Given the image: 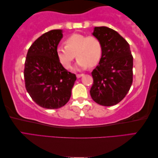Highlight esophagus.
I'll list each match as a JSON object with an SVG mask.
<instances>
[{"label":"esophagus","instance_id":"1","mask_svg":"<svg viewBox=\"0 0 158 158\" xmlns=\"http://www.w3.org/2000/svg\"><path fill=\"white\" fill-rule=\"evenodd\" d=\"M82 76H83V74H77L76 75V77H77V78H79V77H82Z\"/></svg>","mask_w":158,"mask_h":158}]
</instances>
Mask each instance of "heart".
I'll return each instance as SVG.
<instances>
[{
	"label": "heart",
	"instance_id": "heart-1",
	"mask_svg": "<svg viewBox=\"0 0 158 158\" xmlns=\"http://www.w3.org/2000/svg\"><path fill=\"white\" fill-rule=\"evenodd\" d=\"M64 44L65 46L56 48V55L65 69L71 68L76 55L77 66L81 69L95 66L102 59V43L96 36L74 33L66 38Z\"/></svg>",
	"mask_w": 158,
	"mask_h": 158
}]
</instances>
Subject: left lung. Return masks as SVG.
Listing matches in <instances>:
<instances>
[{
	"instance_id": "left-lung-1",
	"label": "left lung",
	"mask_w": 158,
	"mask_h": 158,
	"mask_svg": "<svg viewBox=\"0 0 158 158\" xmlns=\"http://www.w3.org/2000/svg\"><path fill=\"white\" fill-rule=\"evenodd\" d=\"M93 35L102 43V59L92 72L90 89L98 104L111 106L121 102L130 91L133 81V56L129 43L112 28L95 27Z\"/></svg>"
}]
</instances>
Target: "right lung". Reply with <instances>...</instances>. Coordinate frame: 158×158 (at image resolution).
<instances>
[{
    "instance_id": "1",
    "label": "right lung",
    "mask_w": 158,
    "mask_h": 158,
    "mask_svg": "<svg viewBox=\"0 0 158 158\" xmlns=\"http://www.w3.org/2000/svg\"><path fill=\"white\" fill-rule=\"evenodd\" d=\"M62 36L60 29L45 33L31 45L25 60L27 91L35 103L48 109L64 106L76 81V75L64 68L56 55Z\"/></svg>"
}]
</instances>
